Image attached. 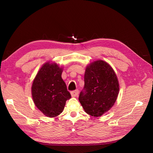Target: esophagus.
I'll list each match as a JSON object with an SVG mask.
<instances>
[{
	"label": "esophagus",
	"instance_id": "esophagus-1",
	"mask_svg": "<svg viewBox=\"0 0 153 153\" xmlns=\"http://www.w3.org/2000/svg\"><path fill=\"white\" fill-rule=\"evenodd\" d=\"M79 94V91L78 90H76V91H71V95L72 97H76L77 95H78Z\"/></svg>",
	"mask_w": 153,
	"mask_h": 153
}]
</instances>
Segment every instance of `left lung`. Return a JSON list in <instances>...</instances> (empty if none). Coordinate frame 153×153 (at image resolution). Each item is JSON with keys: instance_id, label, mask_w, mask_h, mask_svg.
Listing matches in <instances>:
<instances>
[{"instance_id": "8db88e82", "label": "left lung", "mask_w": 153, "mask_h": 153, "mask_svg": "<svg viewBox=\"0 0 153 153\" xmlns=\"http://www.w3.org/2000/svg\"><path fill=\"white\" fill-rule=\"evenodd\" d=\"M84 82L79 100L85 112L94 117L108 112L116 102L120 90L113 68L105 61H94L85 68Z\"/></svg>"}]
</instances>
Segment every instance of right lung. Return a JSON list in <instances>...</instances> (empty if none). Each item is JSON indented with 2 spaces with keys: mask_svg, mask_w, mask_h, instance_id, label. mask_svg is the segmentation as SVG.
Returning a JSON list of instances; mask_svg holds the SVG:
<instances>
[{
  "mask_svg": "<svg viewBox=\"0 0 153 153\" xmlns=\"http://www.w3.org/2000/svg\"><path fill=\"white\" fill-rule=\"evenodd\" d=\"M63 68L47 62L41 66L33 79L31 95L35 105L47 117L54 118L62 112L66 100L71 98L62 78Z\"/></svg>",
  "mask_w": 153,
  "mask_h": 153,
  "instance_id": "right-lung-1",
  "label": "right lung"
}]
</instances>
